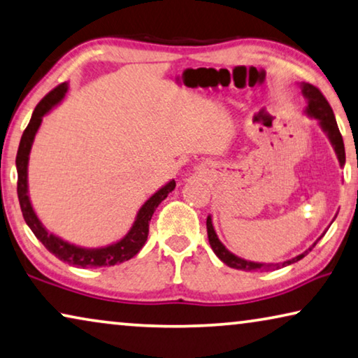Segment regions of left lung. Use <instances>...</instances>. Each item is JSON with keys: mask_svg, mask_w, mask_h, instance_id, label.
I'll return each instance as SVG.
<instances>
[{"mask_svg": "<svg viewBox=\"0 0 358 358\" xmlns=\"http://www.w3.org/2000/svg\"><path fill=\"white\" fill-rule=\"evenodd\" d=\"M299 88H301V93H302L303 99H306V103H307L303 114L312 117V119H315L318 122L320 128H322V130L327 133L328 140H329V143H331L336 156H338L339 165H341V167H344V164H345L344 141H343V136H341L338 124H336L331 106H329V103L327 101V98H324V96L322 94V92H320L318 88L313 87V85L301 82V83H299ZM207 234H209L210 248H212L213 252H215L217 257L220 259L223 264L231 266V268L243 270V271H255V270H260V271L266 270V271H268V270L278 268V266H281V265H291V264L297 262V260L306 257V255L310 252V250L315 248V244H317V243H313V246L308 248L306 252L299 254L297 257L291 259V260H286V262H282V264H259V262H250V260H244L241 257H238V255H234L225 246H223V243L217 236L215 228H213L210 215L207 217ZM322 236H323V234H322ZM322 236H320V238H322Z\"/></svg>", "mask_w": 358, "mask_h": 358, "instance_id": "8db88e82", "label": "left lung"}]
</instances>
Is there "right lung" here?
Instances as JSON below:
<instances>
[{"instance_id": "obj_1", "label": "right lung", "mask_w": 358, "mask_h": 358, "mask_svg": "<svg viewBox=\"0 0 358 358\" xmlns=\"http://www.w3.org/2000/svg\"><path fill=\"white\" fill-rule=\"evenodd\" d=\"M69 92V83H61L56 87L51 93H48L43 98L38 106H36L31 119L27 125L22 138H20V145L17 149V157H15V167H17V196L20 202V209H22V215L27 225L34 231L36 238L40 239L51 254H55L57 259L62 260L69 265L82 266V268H96V266H110L115 264H122L125 260H130L131 257L140 252L141 248L145 246L148 233H149V222H151L154 210L157 206L172 193L175 189V180H170L167 185H164L161 189H157L149 199L141 206L138 210L135 222L128 233L119 241L108 244V246L101 248H83L77 246V244L69 243L66 239L56 236L55 233L48 231V228L43 225L41 220L34 210V206L30 202L29 196V159L31 145L35 141V135L45 117L51 109H55L61 101L66 98V93Z\"/></svg>"}]
</instances>
